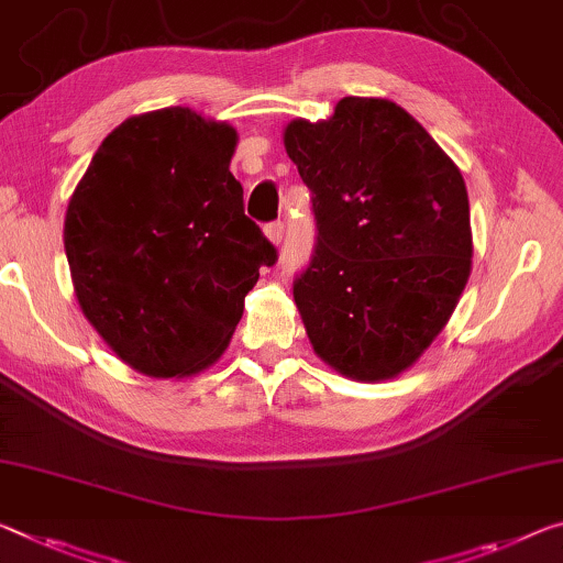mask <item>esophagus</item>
I'll return each instance as SVG.
<instances>
[{"instance_id":"1","label":"esophagus","mask_w":563,"mask_h":563,"mask_svg":"<svg viewBox=\"0 0 563 563\" xmlns=\"http://www.w3.org/2000/svg\"><path fill=\"white\" fill-rule=\"evenodd\" d=\"M283 233H285V225H283V220H273V222H267V225H265V235L271 238L275 245H280Z\"/></svg>"}]
</instances>
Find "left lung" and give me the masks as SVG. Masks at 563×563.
Instances as JSON below:
<instances>
[{"label": "left lung", "mask_w": 563, "mask_h": 563, "mask_svg": "<svg viewBox=\"0 0 563 563\" xmlns=\"http://www.w3.org/2000/svg\"><path fill=\"white\" fill-rule=\"evenodd\" d=\"M285 150L310 190L316 247L292 296L320 358L358 380L413 365L466 288L468 195L459 167L390 100L345 97L292 120Z\"/></svg>", "instance_id": "obj_1"}]
</instances>
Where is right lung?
<instances>
[{
  "label": "right lung",
  "mask_w": 563,
  "mask_h": 563,
  "mask_svg": "<svg viewBox=\"0 0 563 563\" xmlns=\"http://www.w3.org/2000/svg\"><path fill=\"white\" fill-rule=\"evenodd\" d=\"M235 130L187 107L124 120L102 140L65 218L82 313L132 368L190 376L216 363L278 250L230 173Z\"/></svg>",
  "instance_id": "1"
}]
</instances>
